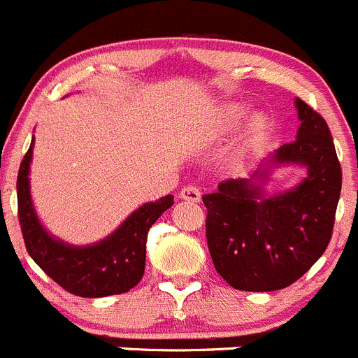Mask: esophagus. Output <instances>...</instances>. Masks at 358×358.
<instances>
[{"label":"esophagus","instance_id":"34e87169","mask_svg":"<svg viewBox=\"0 0 358 358\" xmlns=\"http://www.w3.org/2000/svg\"><path fill=\"white\" fill-rule=\"evenodd\" d=\"M179 198H182V200L186 201H200V191H198L196 186H193V184H187L186 187H182L179 193Z\"/></svg>","mask_w":358,"mask_h":358}]
</instances>
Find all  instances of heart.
<instances>
[{"instance_id":"obj_1","label":"heart","mask_w":358,"mask_h":358,"mask_svg":"<svg viewBox=\"0 0 358 358\" xmlns=\"http://www.w3.org/2000/svg\"><path fill=\"white\" fill-rule=\"evenodd\" d=\"M245 115H247L245 106H240V104L226 106V108H222L221 111L214 116V120H212V123L208 125L205 136L215 139V137H221L224 136V134L231 132L233 129H236V127L240 125V122L245 118ZM268 129H270V120H268L264 115H254L252 118H250V122L247 123L245 132H243V137H242L243 150H250V148L257 146V144L266 137Z\"/></svg>"}]
</instances>
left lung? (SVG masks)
I'll use <instances>...</instances> for the list:
<instances>
[{
	"label": "left lung",
	"instance_id": "8db88e82",
	"mask_svg": "<svg viewBox=\"0 0 358 358\" xmlns=\"http://www.w3.org/2000/svg\"><path fill=\"white\" fill-rule=\"evenodd\" d=\"M296 141L271 153L249 179L222 180L203 194L207 243L217 273L238 291L270 292L299 280L325 252L341 193V165L325 120L296 99ZM282 164L307 178L277 195L262 189Z\"/></svg>",
	"mask_w": 358,
	"mask_h": 358
}]
</instances>
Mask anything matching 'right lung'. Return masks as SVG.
Instances as JSON below:
<instances>
[{"instance_id": "add662e5", "label": "right lung", "mask_w": 358, "mask_h": 358, "mask_svg": "<svg viewBox=\"0 0 358 358\" xmlns=\"http://www.w3.org/2000/svg\"><path fill=\"white\" fill-rule=\"evenodd\" d=\"M34 137L17 176V203L24 243L34 263L62 289L80 298H104L136 287L144 275L148 231L174 205V196L137 208L108 238L85 247L54 238L38 219L29 191Z\"/></svg>"}]
</instances>
